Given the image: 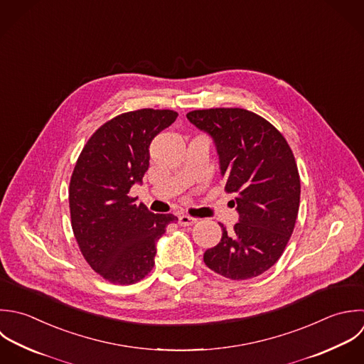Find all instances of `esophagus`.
<instances>
[{
	"instance_id": "esophagus-1",
	"label": "esophagus",
	"mask_w": 364,
	"mask_h": 364,
	"mask_svg": "<svg viewBox=\"0 0 364 364\" xmlns=\"http://www.w3.org/2000/svg\"><path fill=\"white\" fill-rule=\"evenodd\" d=\"M197 223V220L196 218H191L190 215H180L178 217V224L180 225H183V227H188V225H193V224H196Z\"/></svg>"
}]
</instances>
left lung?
<instances>
[{"label": "left lung", "instance_id": "obj_1", "mask_svg": "<svg viewBox=\"0 0 364 364\" xmlns=\"http://www.w3.org/2000/svg\"><path fill=\"white\" fill-rule=\"evenodd\" d=\"M187 119L213 139L240 215L232 232L220 224L223 238L204 262L232 281L255 278L275 265L295 228L301 178L294 153L268 120L245 109L194 110Z\"/></svg>", "mask_w": 364, "mask_h": 364}]
</instances>
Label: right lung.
Instances as JSON below:
<instances>
[{
  "mask_svg": "<svg viewBox=\"0 0 364 364\" xmlns=\"http://www.w3.org/2000/svg\"><path fill=\"white\" fill-rule=\"evenodd\" d=\"M177 112L140 109L100 126L83 147L69 184L72 230L82 255L102 278L130 285L154 265L156 244L173 214H154L129 197L149 170L151 140Z\"/></svg>",
  "mask_w": 364,
  "mask_h": 364,
  "instance_id": "1",
  "label": "right lung"
}]
</instances>
